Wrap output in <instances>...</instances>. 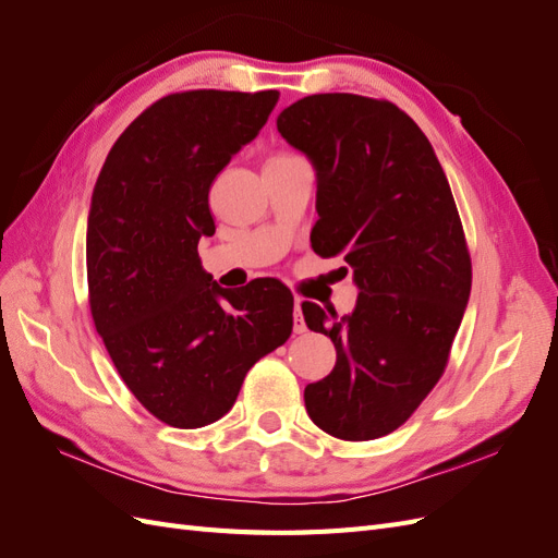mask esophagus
<instances>
[{"instance_id": "obj_1", "label": "esophagus", "mask_w": 558, "mask_h": 558, "mask_svg": "<svg viewBox=\"0 0 558 558\" xmlns=\"http://www.w3.org/2000/svg\"><path fill=\"white\" fill-rule=\"evenodd\" d=\"M293 332H295V335L307 332V324H305V316H302L300 300H295V307H293Z\"/></svg>"}]
</instances>
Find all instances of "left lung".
Returning a JSON list of instances; mask_svg holds the SVG:
<instances>
[{
	"label": "left lung",
	"instance_id": "left-lung-1",
	"mask_svg": "<svg viewBox=\"0 0 558 558\" xmlns=\"http://www.w3.org/2000/svg\"><path fill=\"white\" fill-rule=\"evenodd\" d=\"M277 130L316 172L312 248L342 256L359 289L342 318L302 305L337 351L332 373L307 384L305 408L340 440H377L445 373L472 283L461 218L426 134L391 102L310 95L279 113Z\"/></svg>",
	"mask_w": 558,
	"mask_h": 558
}]
</instances>
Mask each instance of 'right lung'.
<instances>
[{
	"instance_id": "obj_1",
	"label": "right lung",
	"mask_w": 558,
	"mask_h": 558,
	"mask_svg": "<svg viewBox=\"0 0 558 558\" xmlns=\"http://www.w3.org/2000/svg\"><path fill=\"white\" fill-rule=\"evenodd\" d=\"M277 90L167 95L118 137L97 177L86 232L90 312L130 391L174 428L230 412L248 367L293 330L275 279L221 289L202 267L216 232L209 189L258 137Z\"/></svg>"
}]
</instances>
